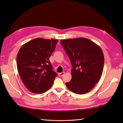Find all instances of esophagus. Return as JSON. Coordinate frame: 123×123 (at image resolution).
Masks as SVG:
<instances>
[{
    "instance_id": "esophagus-1",
    "label": "esophagus",
    "mask_w": 123,
    "mask_h": 123,
    "mask_svg": "<svg viewBox=\"0 0 123 123\" xmlns=\"http://www.w3.org/2000/svg\"><path fill=\"white\" fill-rule=\"evenodd\" d=\"M64 74H65V72H62V73H59L58 74V76H59V77H62V76H63L64 75Z\"/></svg>"
}]
</instances>
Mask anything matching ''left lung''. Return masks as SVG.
Masks as SVG:
<instances>
[{
	"label": "left lung",
	"instance_id": "8db88e82",
	"mask_svg": "<svg viewBox=\"0 0 123 123\" xmlns=\"http://www.w3.org/2000/svg\"><path fill=\"white\" fill-rule=\"evenodd\" d=\"M72 66V79L66 86L78 94L89 92L101 77L104 56L100 48L92 41L85 38L61 40Z\"/></svg>",
	"mask_w": 123,
	"mask_h": 123
}]
</instances>
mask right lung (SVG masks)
Masks as SVG:
<instances>
[{"label":"right lung","instance_id":"add662e5","mask_svg":"<svg viewBox=\"0 0 123 123\" xmlns=\"http://www.w3.org/2000/svg\"><path fill=\"white\" fill-rule=\"evenodd\" d=\"M57 39L37 38L24 44L17 55V67L21 79L29 91L43 93L51 87L57 74L49 58Z\"/></svg>","mask_w":123,"mask_h":123}]
</instances>
